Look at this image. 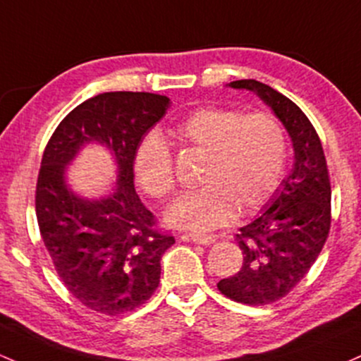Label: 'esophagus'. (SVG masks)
<instances>
[{
	"mask_svg": "<svg viewBox=\"0 0 361 361\" xmlns=\"http://www.w3.org/2000/svg\"><path fill=\"white\" fill-rule=\"evenodd\" d=\"M183 240L192 241V243L211 245L216 241V236H212V235H183Z\"/></svg>",
	"mask_w": 361,
	"mask_h": 361,
	"instance_id": "obj_1",
	"label": "esophagus"
}]
</instances>
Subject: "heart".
<instances>
[{"instance_id": "b5f03b06", "label": "heart", "mask_w": 361, "mask_h": 361, "mask_svg": "<svg viewBox=\"0 0 361 361\" xmlns=\"http://www.w3.org/2000/svg\"><path fill=\"white\" fill-rule=\"evenodd\" d=\"M181 144L204 154L200 183L181 193L166 209L173 228L209 231L250 212L271 199L286 166V137L274 118L243 114L236 109L202 108L174 128ZM137 183L154 199H164L174 188L173 159L157 133H149L133 156Z\"/></svg>"}]
</instances>
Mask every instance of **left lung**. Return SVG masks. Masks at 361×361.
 <instances>
[{"label": "left lung", "instance_id": "8db88e82", "mask_svg": "<svg viewBox=\"0 0 361 361\" xmlns=\"http://www.w3.org/2000/svg\"><path fill=\"white\" fill-rule=\"evenodd\" d=\"M231 89L250 90L283 123L295 162L259 217L236 235L243 265L217 288L245 305H269L286 296L319 257L331 228V181L315 128L286 96L257 80H236Z\"/></svg>", "mask_w": 361, "mask_h": 361}]
</instances>
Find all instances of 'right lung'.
Segmentation results:
<instances>
[{
	"instance_id": "right-lung-1",
	"label": "right lung",
	"mask_w": 361,
	"mask_h": 361,
	"mask_svg": "<svg viewBox=\"0 0 361 361\" xmlns=\"http://www.w3.org/2000/svg\"><path fill=\"white\" fill-rule=\"evenodd\" d=\"M169 109V97L104 92L70 111L42 156L35 214L58 276L80 303L121 315L145 303L159 286L162 253L173 236L154 229L133 185V156L145 133ZM89 143L104 147L117 166L115 187L90 200L68 183V166Z\"/></svg>"
}]
</instances>
